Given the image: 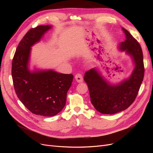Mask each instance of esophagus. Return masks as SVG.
Returning <instances> with one entry per match:
<instances>
[{
    "instance_id": "esophagus-1",
    "label": "esophagus",
    "mask_w": 153,
    "mask_h": 153,
    "mask_svg": "<svg viewBox=\"0 0 153 153\" xmlns=\"http://www.w3.org/2000/svg\"><path fill=\"white\" fill-rule=\"evenodd\" d=\"M75 80L78 83H82L83 82V77L82 76L81 74L80 73H77L75 75Z\"/></svg>"
}]
</instances>
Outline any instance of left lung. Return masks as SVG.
<instances>
[{"label":"left lung","instance_id":"left-lung-1","mask_svg":"<svg viewBox=\"0 0 153 153\" xmlns=\"http://www.w3.org/2000/svg\"><path fill=\"white\" fill-rule=\"evenodd\" d=\"M126 39L117 49L130 57L133 69L130 75L121 82L107 80L97 68L87 71L84 77L89 87L91 101L99 112L114 114L128 108L135 100L144 75L143 53L140 44L122 27Z\"/></svg>","mask_w":153,"mask_h":153}]
</instances>
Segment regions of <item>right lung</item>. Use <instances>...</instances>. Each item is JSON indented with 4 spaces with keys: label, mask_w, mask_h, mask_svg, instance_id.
<instances>
[{
    "label": "right lung",
    "mask_w": 153,
    "mask_h": 153,
    "mask_svg": "<svg viewBox=\"0 0 153 153\" xmlns=\"http://www.w3.org/2000/svg\"><path fill=\"white\" fill-rule=\"evenodd\" d=\"M52 25L31 29L22 38L12 62L11 74L16 94L32 113L45 117L57 115L66 102L73 75L53 69L30 67L32 47L39 43Z\"/></svg>",
    "instance_id": "obj_1"
}]
</instances>
